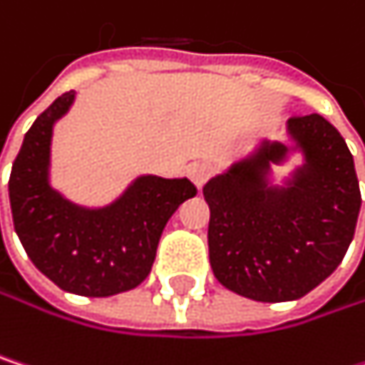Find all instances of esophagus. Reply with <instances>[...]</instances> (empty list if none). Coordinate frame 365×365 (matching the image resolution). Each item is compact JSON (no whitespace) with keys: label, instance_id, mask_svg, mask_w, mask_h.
Masks as SVG:
<instances>
[{"label":"esophagus","instance_id":"1","mask_svg":"<svg viewBox=\"0 0 365 365\" xmlns=\"http://www.w3.org/2000/svg\"><path fill=\"white\" fill-rule=\"evenodd\" d=\"M211 173H213V167L209 165V163H192L190 167H187V178L192 180V183L196 185V187H202L205 182L211 178Z\"/></svg>","mask_w":365,"mask_h":365}]
</instances>
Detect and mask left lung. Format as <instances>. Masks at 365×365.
Wrapping results in <instances>:
<instances>
[{
	"label": "left lung",
	"instance_id": "left-lung-1",
	"mask_svg": "<svg viewBox=\"0 0 365 365\" xmlns=\"http://www.w3.org/2000/svg\"><path fill=\"white\" fill-rule=\"evenodd\" d=\"M289 143L259 139L205 183L215 279L255 302L298 300L338 268L361 207L353 156L319 113L289 118ZM301 156L277 182L272 166Z\"/></svg>",
	"mask_w": 365,
	"mask_h": 365
}]
</instances>
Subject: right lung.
<instances>
[{
  "label": "right lung",
  "mask_w": 365,
  "mask_h": 365,
  "mask_svg": "<svg viewBox=\"0 0 365 365\" xmlns=\"http://www.w3.org/2000/svg\"><path fill=\"white\" fill-rule=\"evenodd\" d=\"M73 101L76 91L61 95L27 130L10 173V207L14 230L41 274L65 292L106 298L150 274L167 222L196 187L187 178L137 175L101 207L67 198L52 185V135Z\"/></svg>",
  "instance_id": "add662e5"
}]
</instances>
